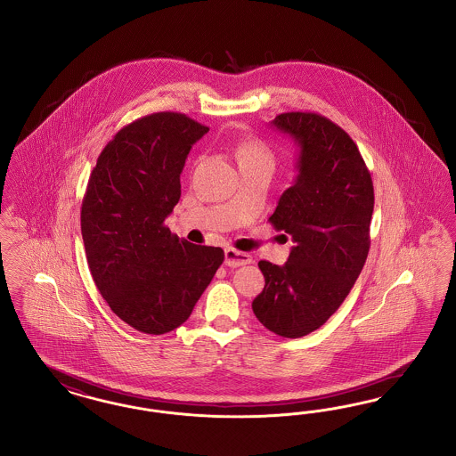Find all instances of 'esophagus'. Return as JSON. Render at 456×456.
I'll return each mask as SVG.
<instances>
[{
  "mask_svg": "<svg viewBox=\"0 0 456 456\" xmlns=\"http://www.w3.org/2000/svg\"><path fill=\"white\" fill-rule=\"evenodd\" d=\"M252 262V255L247 252H238L235 248H226L224 250V264L228 267H240V265H247Z\"/></svg>",
  "mask_w": 456,
  "mask_h": 456,
  "instance_id": "34e87169",
  "label": "esophagus"
}]
</instances>
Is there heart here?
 <instances>
[{
    "label": "heart",
    "instance_id": "heart-1",
    "mask_svg": "<svg viewBox=\"0 0 456 456\" xmlns=\"http://www.w3.org/2000/svg\"><path fill=\"white\" fill-rule=\"evenodd\" d=\"M236 159L240 166L247 164H269L273 166V155L260 140H247L236 149Z\"/></svg>",
    "mask_w": 456,
    "mask_h": 456
}]
</instances>
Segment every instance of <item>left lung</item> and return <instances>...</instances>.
<instances>
[{
  "instance_id": "left-lung-1",
  "label": "left lung",
  "mask_w": 456,
  "mask_h": 456,
  "mask_svg": "<svg viewBox=\"0 0 456 456\" xmlns=\"http://www.w3.org/2000/svg\"><path fill=\"white\" fill-rule=\"evenodd\" d=\"M272 126L297 147V177L269 221L292 236L284 265L260 260L252 309L267 330L301 338L321 328L352 290L370 248L373 184L350 135L318 113L292 111Z\"/></svg>"
}]
</instances>
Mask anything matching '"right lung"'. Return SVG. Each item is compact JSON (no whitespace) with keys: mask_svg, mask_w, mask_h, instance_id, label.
Segmentation results:
<instances>
[{"mask_svg":"<svg viewBox=\"0 0 456 456\" xmlns=\"http://www.w3.org/2000/svg\"><path fill=\"white\" fill-rule=\"evenodd\" d=\"M209 128L162 111L123 126L89 175L81 233L111 311L136 331L164 335L191 316L223 264L220 247L192 245L164 224L181 198V172Z\"/></svg>","mask_w":456,"mask_h":456,"instance_id":"obj_1","label":"right lung"}]
</instances>
